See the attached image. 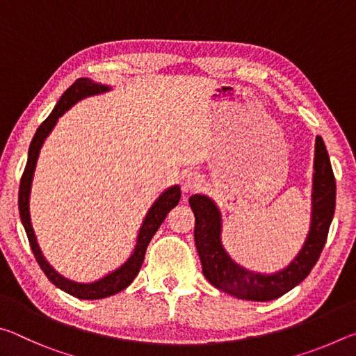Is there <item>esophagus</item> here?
<instances>
[{
	"label": "esophagus",
	"mask_w": 356,
	"mask_h": 356,
	"mask_svg": "<svg viewBox=\"0 0 356 356\" xmlns=\"http://www.w3.org/2000/svg\"><path fill=\"white\" fill-rule=\"evenodd\" d=\"M202 177L196 171H185L182 174V186L185 191H195L201 186Z\"/></svg>",
	"instance_id": "34e87169"
}]
</instances>
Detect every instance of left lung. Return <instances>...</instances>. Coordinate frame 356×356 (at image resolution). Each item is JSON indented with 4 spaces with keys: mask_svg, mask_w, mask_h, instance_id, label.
I'll list each match as a JSON object with an SVG mask.
<instances>
[{
    "mask_svg": "<svg viewBox=\"0 0 356 356\" xmlns=\"http://www.w3.org/2000/svg\"><path fill=\"white\" fill-rule=\"evenodd\" d=\"M314 171L309 236L292 264L275 275L252 273L234 262L221 245V216L213 201L204 195L190 197V207L196 220V250L202 264V273L210 284L237 298L270 301L292 291L309 275L327 242L336 206V180L322 136L316 140Z\"/></svg>",
    "mask_w": 356,
    "mask_h": 356,
    "instance_id": "8db88e82",
    "label": "left lung"
}]
</instances>
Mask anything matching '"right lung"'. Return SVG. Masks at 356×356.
<instances>
[{
    "label": "right lung",
    "instance_id": "right-lung-1",
    "mask_svg": "<svg viewBox=\"0 0 356 356\" xmlns=\"http://www.w3.org/2000/svg\"><path fill=\"white\" fill-rule=\"evenodd\" d=\"M104 91H108V86L95 84L91 80H88V78H78L67 91L63 94V97L59 99L55 110L50 113V116H48L44 122L39 125L38 131H35V135L31 141V146H29L28 161H26L25 171H23V176L20 180V190H19L20 218H22L23 226H25L26 236L29 240V245H31V250L34 252L35 261H38L40 268L44 270V273L47 275V278L50 280L53 284L61 289V291L74 295V297L81 298V300H99V298L110 297V295L124 291L125 287H129L131 284V281L135 280V276L138 275V272H140L150 238H152L154 234L159 231V227L166 218V215L170 213V210L172 207L177 206L180 200V186L176 185V186H171V188H168L163 195L154 202V206L150 207L149 213L146 215V220L143 222L140 234H138V242H136L134 254H131V257L122 265V267H119L116 272L110 273L108 276H105V278L91 282V284H80V282L65 280L64 276L59 275L56 270L45 261V257L42 254V251L38 245V240H35L34 229L31 226V216H29V193H31V182H33V176H34L35 163H38L40 147L42 144H44L48 134H50L53 127H55V124L58 122V118L63 116V114L67 111L76 100L86 97V95L99 94Z\"/></svg>",
    "mask_w": 356,
    "mask_h": 356
}]
</instances>
